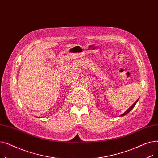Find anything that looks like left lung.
I'll return each instance as SVG.
<instances>
[{
    "instance_id": "8db88e82",
    "label": "left lung",
    "mask_w": 158,
    "mask_h": 158,
    "mask_svg": "<svg viewBox=\"0 0 158 158\" xmlns=\"http://www.w3.org/2000/svg\"><path fill=\"white\" fill-rule=\"evenodd\" d=\"M138 100H137V101H136L133 104H132V105L129 107V109H128V110H127L125 113H123L122 114H121V115H120V117H123V116L127 114L128 113H129V112H130L132 109H133V108H134V107H135V105H136V102H138Z\"/></svg>"
}]
</instances>
